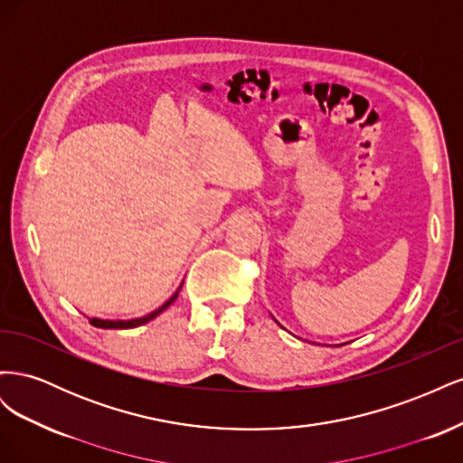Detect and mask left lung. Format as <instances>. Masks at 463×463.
Here are the masks:
<instances>
[{
  "instance_id": "1",
  "label": "left lung",
  "mask_w": 463,
  "mask_h": 463,
  "mask_svg": "<svg viewBox=\"0 0 463 463\" xmlns=\"http://www.w3.org/2000/svg\"><path fill=\"white\" fill-rule=\"evenodd\" d=\"M276 322H278V320H276ZM278 325H279V322H278Z\"/></svg>"
}]
</instances>
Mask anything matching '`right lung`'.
<instances>
[{
    "mask_svg": "<svg viewBox=\"0 0 463 463\" xmlns=\"http://www.w3.org/2000/svg\"><path fill=\"white\" fill-rule=\"evenodd\" d=\"M181 286H184V282H181ZM181 286L175 289V293L174 296L167 299L164 305H160L156 311H152V313H148V315H145V317H137V318H129V320H106V318H89L90 320V325L92 326H96V328H116V330H121V328H137V326H143V325H146V322H150L152 318H156L160 313H164L167 307H170L175 299H177V296H179V291H181Z\"/></svg>",
    "mask_w": 463,
    "mask_h": 463,
    "instance_id": "obj_1",
    "label": "right lung"
}]
</instances>
